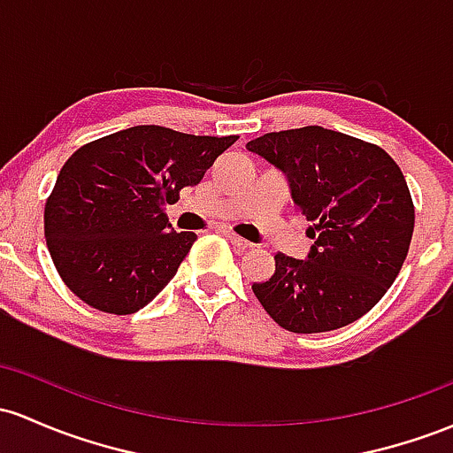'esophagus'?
Listing matches in <instances>:
<instances>
[{"instance_id": "34e87169", "label": "esophagus", "mask_w": 453, "mask_h": 453, "mask_svg": "<svg viewBox=\"0 0 453 453\" xmlns=\"http://www.w3.org/2000/svg\"><path fill=\"white\" fill-rule=\"evenodd\" d=\"M223 236H226L227 241L232 242V245L238 247V250H250V247H251V242H247L245 238H241L238 234H234V232H223Z\"/></svg>"}]
</instances>
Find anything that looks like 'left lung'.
I'll return each instance as SVG.
<instances>
[{
    "mask_svg": "<svg viewBox=\"0 0 453 453\" xmlns=\"http://www.w3.org/2000/svg\"><path fill=\"white\" fill-rule=\"evenodd\" d=\"M247 150L286 176L311 223L307 260L277 253L275 273L251 290L292 333L340 329L379 303L409 253L415 208L404 173L382 148L322 127L266 133Z\"/></svg>",
    "mask_w": 453,
    "mask_h": 453,
    "instance_id": "left-lung-1",
    "label": "left lung"
}]
</instances>
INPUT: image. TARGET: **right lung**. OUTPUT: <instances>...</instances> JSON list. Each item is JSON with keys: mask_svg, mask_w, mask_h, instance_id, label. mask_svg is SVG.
Listing matches in <instances>:
<instances>
[{"mask_svg": "<svg viewBox=\"0 0 453 453\" xmlns=\"http://www.w3.org/2000/svg\"><path fill=\"white\" fill-rule=\"evenodd\" d=\"M236 139L142 124L79 148L44 206L49 253L73 295L105 314L146 307L197 238L173 230L163 206Z\"/></svg>", "mask_w": 453, "mask_h": 453, "instance_id": "add662e5", "label": "right lung"}]
</instances>
